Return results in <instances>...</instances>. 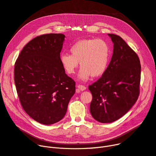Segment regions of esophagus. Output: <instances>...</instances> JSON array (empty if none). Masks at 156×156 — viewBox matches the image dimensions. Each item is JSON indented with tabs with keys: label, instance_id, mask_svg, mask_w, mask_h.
<instances>
[{
	"label": "esophagus",
	"instance_id": "esophagus-1",
	"mask_svg": "<svg viewBox=\"0 0 156 156\" xmlns=\"http://www.w3.org/2000/svg\"><path fill=\"white\" fill-rule=\"evenodd\" d=\"M77 88L79 89L80 90H84L86 89V87L84 85H78L77 86Z\"/></svg>",
	"mask_w": 156,
	"mask_h": 156
}]
</instances>
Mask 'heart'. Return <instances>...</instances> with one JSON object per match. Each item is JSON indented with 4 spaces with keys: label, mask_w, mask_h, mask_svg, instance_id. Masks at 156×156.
<instances>
[{
    "label": "heart",
    "mask_w": 156,
    "mask_h": 156,
    "mask_svg": "<svg viewBox=\"0 0 156 156\" xmlns=\"http://www.w3.org/2000/svg\"><path fill=\"white\" fill-rule=\"evenodd\" d=\"M71 54L62 53L60 61L65 71L74 74L80 63L78 78L87 81L90 77H98L106 72L110 60V48L102 39H87L77 41L70 48Z\"/></svg>",
    "instance_id": "1"
}]
</instances>
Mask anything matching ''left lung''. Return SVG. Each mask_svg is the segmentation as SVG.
I'll use <instances>...</instances> for the list:
<instances>
[{"label": "left lung", "mask_w": 156, "mask_h": 156, "mask_svg": "<svg viewBox=\"0 0 156 156\" xmlns=\"http://www.w3.org/2000/svg\"><path fill=\"white\" fill-rule=\"evenodd\" d=\"M113 43L112 60L102 77L89 89L93 96L90 112L100 123H112L125 115L139 96L141 66L136 53L118 35L108 34Z\"/></svg>", "instance_id": "1"}]
</instances>
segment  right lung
<instances>
[{"instance_id":"obj_1","label":"right lung","mask_w":156,"mask_h":156,"mask_svg":"<svg viewBox=\"0 0 156 156\" xmlns=\"http://www.w3.org/2000/svg\"><path fill=\"white\" fill-rule=\"evenodd\" d=\"M65 37L55 33L37 36L26 44L15 63L14 82L21 106L43 125L62 120L76 92V82L60 61Z\"/></svg>"}]
</instances>
